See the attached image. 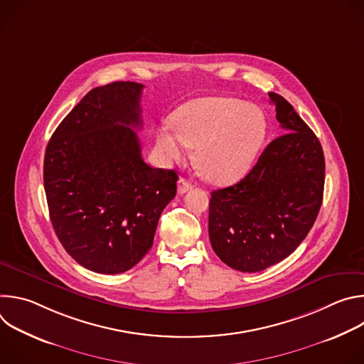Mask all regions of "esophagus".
<instances>
[{
  "label": "esophagus",
  "instance_id": "34e87169",
  "mask_svg": "<svg viewBox=\"0 0 364 364\" xmlns=\"http://www.w3.org/2000/svg\"><path fill=\"white\" fill-rule=\"evenodd\" d=\"M191 187H193V184H191L190 181H187L186 178H180V180H178V194L187 193Z\"/></svg>",
  "mask_w": 364,
  "mask_h": 364
}]
</instances>
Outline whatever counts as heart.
<instances>
[{
  "label": "heart",
  "instance_id": "obj_1",
  "mask_svg": "<svg viewBox=\"0 0 364 364\" xmlns=\"http://www.w3.org/2000/svg\"><path fill=\"white\" fill-rule=\"evenodd\" d=\"M170 127L155 132L166 163L180 161L186 146L196 148L194 163L212 184L242 178L252 167L267 135L265 114L237 97L204 96L186 102L171 115Z\"/></svg>",
  "mask_w": 364,
  "mask_h": 364
}]
</instances>
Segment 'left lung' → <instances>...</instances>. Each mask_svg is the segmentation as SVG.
Returning a JSON list of instances; mask_svg holds the SVG:
<instances>
[{
	"label": "left lung",
	"instance_id": "obj_1",
	"mask_svg": "<svg viewBox=\"0 0 364 364\" xmlns=\"http://www.w3.org/2000/svg\"><path fill=\"white\" fill-rule=\"evenodd\" d=\"M268 95L285 134L264 149L243 180L212 191L209 203L212 247L240 272L264 271L288 257L323 203L326 161L318 138L287 99Z\"/></svg>",
	"mask_w": 364,
	"mask_h": 364
}]
</instances>
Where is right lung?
Returning <instances> with one entry per match:
<instances>
[{
    "label": "right lung",
    "mask_w": 364,
    "mask_h": 364,
    "mask_svg": "<svg viewBox=\"0 0 364 364\" xmlns=\"http://www.w3.org/2000/svg\"><path fill=\"white\" fill-rule=\"evenodd\" d=\"M142 89L135 82L92 89L46 148L51 225L75 261L97 274H121L141 261L177 193L174 170L142 160Z\"/></svg>",
    "instance_id": "obj_1"
}]
</instances>
